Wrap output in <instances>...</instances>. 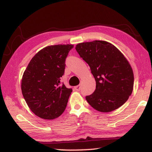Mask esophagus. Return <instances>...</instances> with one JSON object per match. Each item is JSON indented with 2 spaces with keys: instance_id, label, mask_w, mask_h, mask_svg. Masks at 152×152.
<instances>
[{
  "instance_id": "obj_1",
  "label": "esophagus",
  "mask_w": 152,
  "mask_h": 152,
  "mask_svg": "<svg viewBox=\"0 0 152 152\" xmlns=\"http://www.w3.org/2000/svg\"><path fill=\"white\" fill-rule=\"evenodd\" d=\"M74 88H75V90H76V91H80V85H78V86H76L75 87H74Z\"/></svg>"
}]
</instances>
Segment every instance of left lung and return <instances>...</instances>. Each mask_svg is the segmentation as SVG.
<instances>
[{
	"instance_id": "left-lung-1",
	"label": "left lung",
	"mask_w": 152,
	"mask_h": 152,
	"mask_svg": "<svg viewBox=\"0 0 152 152\" xmlns=\"http://www.w3.org/2000/svg\"><path fill=\"white\" fill-rule=\"evenodd\" d=\"M76 50L96 81L94 93L86 96L87 102L102 113L121 107L132 94L134 83L132 68L124 55L110 43L100 40L78 43Z\"/></svg>"
}]
</instances>
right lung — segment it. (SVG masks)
<instances>
[{
    "instance_id": "obj_1",
    "label": "right lung",
    "mask_w": 152,
    "mask_h": 152,
    "mask_svg": "<svg viewBox=\"0 0 152 152\" xmlns=\"http://www.w3.org/2000/svg\"><path fill=\"white\" fill-rule=\"evenodd\" d=\"M72 44L48 45L31 60L21 80L23 96L31 110L42 119L58 118L66 109L72 90L61 84Z\"/></svg>"
}]
</instances>
